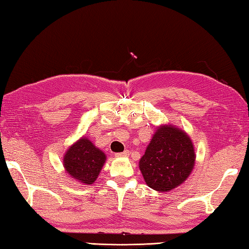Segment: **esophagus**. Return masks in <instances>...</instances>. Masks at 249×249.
Listing matches in <instances>:
<instances>
[{"instance_id":"esophagus-1","label":"esophagus","mask_w":249,"mask_h":249,"mask_svg":"<svg viewBox=\"0 0 249 249\" xmlns=\"http://www.w3.org/2000/svg\"><path fill=\"white\" fill-rule=\"evenodd\" d=\"M128 155H129V151H128V150H126V151H124V152L118 153V154H115L116 157H127Z\"/></svg>"}]
</instances>
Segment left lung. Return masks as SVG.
Segmentation results:
<instances>
[{"label":"left lung","mask_w":249,"mask_h":249,"mask_svg":"<svg viewBox=\"0 0 249 249\" xmlns=\"http://www.w3.org/2000/svg\"><path fill=\"white\" fill-rule=\"evenodd\" d=\"M196 154L186 133L172 125H160L139 161L149 187L169 192L179 186L192 173Z\"/></svg>","instance_id":"left-lung-1"}]
</instances>
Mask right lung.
Instances as JSON below:
<instances>
[{
    "label": "right lung",
    "mask_w": 249,
    "mask_h": 249,
    "mask_svg": "<svg viewBox=\"0 0 249 249\" xmlns=\"http://www.w3.org/2000/svg\"><path fill=\"white\" fill-rule=\"evenodd\" d=\"M106 161V154L87 137H82L65 153L63 165L71 178L82 184H93Z\"/></svg>",
    "instance_id": "obj_1"
}]
</instances>
